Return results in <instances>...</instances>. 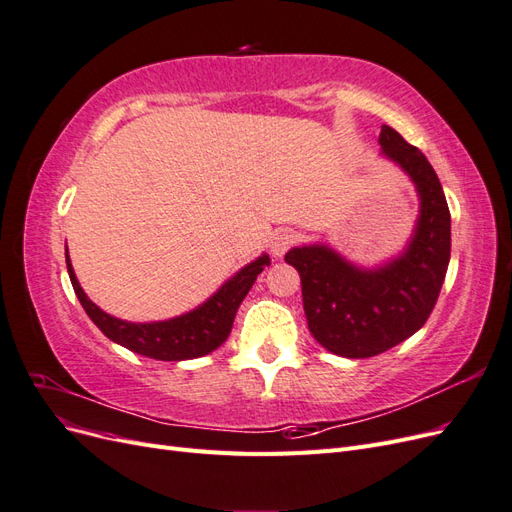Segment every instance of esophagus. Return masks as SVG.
Returning a JSON list of instances; mask_svg holds the SVG:
<instances>
[{
  "instance_id": "34e87169",
  "label": "esophagus",
  "mask_w": 512,
  "mask_h": 512,
  "mask_svg": "<svg viewBox=\"0 0 512 512\" xmlns=\"http://www.w3.org/2000/svg\"><path fill=\"white\" fill-rule=\"evenodd\" d=\"M294 241H297V235H294V232H290V230H280L277 232V235H273V239H271V243H269V247H271V254L273 256H284L290 247L294 245Z\"/></svg>"
}]
</instances>
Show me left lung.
<instances>
[{
	"mask_svg": "<svg viewBox=\"0 0 512 512\" xmlns=\"http://www.w3.org/2000/svg\"><path fill=\"white\" fill-rule=\"evenodd\" d=\"M382 156L412 179L421 207L406 250L380 267H356L333 247H292L307 327L316 342L346 359H367L406 342L427 322L451 260V213L436 170L399 132L382 126Z\"/></svg>",
	"mask_w": 512,
	"mask_h": 512,
	"instance_id": "obj_1",
	"label": "left lung"
}]
</instances>
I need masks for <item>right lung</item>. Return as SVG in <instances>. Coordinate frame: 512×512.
Returning a JSON list of instances; mask_svg holds the SVG:
<instances>
[{
  "label": "right lung",
  "instance_id": "right-lung-1",
  "mask_svg": "<svg viewBox=\"0 0 512 512\" xmlns=\"http://www.w3.org/2000/svg\"><path fill=\"white\" fill-rule=\"evenodd\" d=\"M66 265L72 288L87 316L94 320L96 327L111 339V342L136 354L149 356V359L188 361L196 359V356H205L226 342L241 301L254 286L256 277L262 273V269L271 265V258L267 254L258 256L254 262L245 265L241 271L232 275L230 280H226L218 288V292H213L203 305H198L188 314L160 322H128L102 312L94 301H89L79 280H76L68 250Z\"/></svg>",
  "mask_w": 512,
  "mask_h": 512
}]
</instances>
